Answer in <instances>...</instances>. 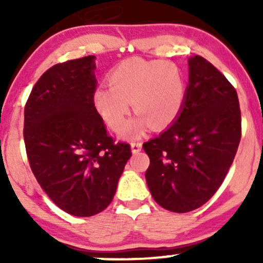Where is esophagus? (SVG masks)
Returning <instances> with one entry per match:
<instances>
[{"label":"esophagus","mask_w":263,"mask_h":263,"mask_svg":"<svg viewBox=\"0 0 263 263\" xmlns=\"http://www.w3.org/2000/svg\"><path fill=\"white\" fill-rule=\"evenodd\" d=\"M131 149L132 153H138L142 149V142L140 141H135L131 143Z\"/></svg>","instance_id":"1"}]
</instances>
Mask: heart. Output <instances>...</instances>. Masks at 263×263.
Listing matches in <instances>:
<instances>
[{
    "instance_id": "1",
    "label": "heart",
    "mask_w": 263,
    "mask_h": 263,
    "mask_svg": "<svg viewBox=\"0 0 263 263\" xmlns=\"http://www.w3.org/2000/svg\"><path fill=\"white\" fill-rule=\"evenodd\" d=\"M107 80L110 86L96 87L92 101L101 119L116 134L127 127L129 102L138 114L128 129L129 136H138L149 125L157 129L168 127L185 102L184 75L168 60L126 59L110 71Z\"/></svg>"
}]
</instances>
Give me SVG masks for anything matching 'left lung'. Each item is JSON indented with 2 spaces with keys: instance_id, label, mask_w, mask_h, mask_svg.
<instances>
[{
  "instance_id": "obj_1",
  "label": "left lung",
  "mask_w": 263,
  "mask_h": 263,
  "mask_svg": "<svg viewBox=\"0 0 263 263\" xmlns=\"http://www.w3.org/2000/svg\"><path fill=\"white\" fill-rule=\"evenodd\" d=\"M241 140V111L230 81L203 57L189 59V84L179 116L143 143L146 182L157 204L188 213L224 182Z\"/></svg>"
}]
</instances>
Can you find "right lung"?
Returning <instances> with one entry per match:
<instances>
[{
  "label": "right lung",
  "instance_id": "right-lung-1",
  "mask_svg": "<svg viewBox=\"0 0 263 263\" xmlns=\"http://www.w3.org/2000/svg\"><path fill=\"white\" fill-rule=\"evenodd\" d=\"M95 57L59 63L33 86L25 106L26 152L35 179L57 206L92 216L112 201L131 147L108 136L93 106Z\"/></svg>",
  "mask_w": 263,
  "mask_h": 263
}]
</instances>
